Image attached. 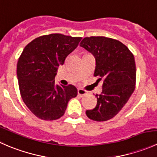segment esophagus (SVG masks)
Segmentation results:
<instances>
[{
    "label": "esophagus",
    "instance_id": "esophagus-1",
    "mask_svg": "<svg viewBox=\"0 0 157 157\" xmlns=\"http://www.w3.org/2000/svg\"><path fill=\"white\" fill-rule=\"evenodd\" d=\"M77 93H78L79 96H81V97H83V96L88 94V91L83 90V89H78V90H77Z\"/></svg>",
    "mask_w": 157,
    "mask_h": 157
}]
</instances>
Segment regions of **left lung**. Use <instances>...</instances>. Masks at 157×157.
Instances as JSON below:
<instances>
[{"instance_id":"left-lung-1","label":"left lung","mask_w":157,"mask_h":157,"mask_svg":"<svg viewBox=\"0 0 157 157\" xmlns=\"http://www.w3.org/2000/svg\"><path fill=\"white\" fill-rule=\"evenodd\" d=\"M80 45L95 57L94 76L103 80L102 92L96 95V106L86 114L93 121H107L121 110L135 89L134 57L121 42L104 36L86 37Z\"/></svg>"}]
</instances>
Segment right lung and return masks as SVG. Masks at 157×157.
Wrapping results in <instances>:
<instances>
[{
    "label": "right lung",
    "mask_w": 157,
    "mask_h": 157,
    "mask_svg": "<svg viewBox=\"0 0 157 157\" xmlns=\"http://www.w3.org/2000/svg\"><path fill=\"white\" fill-rule=\"evenodd\" d=\"M81 37L53 33L38 37L23 49L17 74L23 102L39 118L46 121L63 116L69 100L77 95L73 85L55 84L58 67L78 45Z\"/></svg>",
    "instance_id": "right-lung-1"
}]
</instances>
